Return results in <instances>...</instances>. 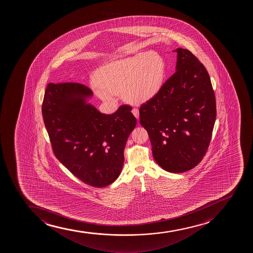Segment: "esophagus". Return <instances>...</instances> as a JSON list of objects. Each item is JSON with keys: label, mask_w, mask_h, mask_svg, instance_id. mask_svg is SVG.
I'll return each mask as SVG.
<instances>
[{"label": "esophagus", "mask_w": 253, "mask_h": 253, "mask_svg": "<svg viewBox=\"0 0 253 253\" xmlns=\"http://www.w3.org/2000/svg\"><path fill=\"white\" fill-rule=\"evenodd\" d=\"M132 113H133V115L135 116L136 119H138V117H139V111H138V109L133 108V110H132Z\"/></svg>", "instance_id": "esophagus-1"}]
</instances>
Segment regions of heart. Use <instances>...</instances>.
<instances>
[{
	"instance_id": "b5f03b06",
	"label": "heart",
	"mask_w": 253,
	"mask_h": 253,
	"mask_svg": "<svg viewBox=\"0 0 253 253\" xmlns=\"http://www.w3.org/2000/svg\"><path fill=\"white\" fill-rule=\"evenodd\" d=\"M166 71V63L159 53H138L99 68L94 92L104 101L113 102L114 94H122L123 99L131 104L145 103L161 90Z\"/></svg>"
}]
</instances>
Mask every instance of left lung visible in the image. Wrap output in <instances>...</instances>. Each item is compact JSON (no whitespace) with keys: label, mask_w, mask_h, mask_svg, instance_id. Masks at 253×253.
<instances>
[{"label":"left lung","mask_w":253,"mask_h":253,"mask_svg":"<svg viewBox=\"0 0 253 253\" xmlns=\"http://www.w3.org/2000/svg\"><path fill=\"white\" fill-rule=\"evenodd\" d=\"M176 72L156 96L142 104L139 122L149 133L157 164L168 172H186L206 154L216 120V99L206 68L177 48Z\"/></svg>","instance_id":"left-lung-1"}]
</instances>
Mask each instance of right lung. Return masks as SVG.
<instances>
[{
  "mask_svg": "<svg viewBox=\"0 0 253 253\" xmlns=\"http://www.w3.org/2000/svg\"><path fill=\"white\" fill-rule=\"evenodd\" d=\"M92 95L81 84H48L42 115L58 160L86 184L103 188L120 176L137 120L128 105L102 114L88 103Z\"/></svg>",
  "mask_w": 253,
  "mask_h": 253,
  "instance_id": "add662e5",
  "label": "right lung"
}]
</instances>
